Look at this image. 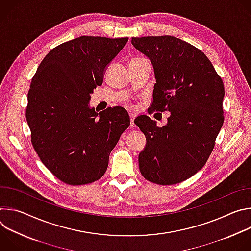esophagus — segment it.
<instances>
[{
    "instance_id": "1",
    "label": "esophagus",
    "mask_w": 251,
    "mask_h": 251,
    "mask_svg": "<svg viewBox=\"0 0 251 251\" xmlns=\"http://www.w3.org/2000/svg\"><path fill=\"white\" fill-rule=\"evenodd\" d=\"M129 115H130V118H131V127H136V125H135V123H134V119H135V117H136V114L131 112Z\"/></svg>"
}]
</instances>
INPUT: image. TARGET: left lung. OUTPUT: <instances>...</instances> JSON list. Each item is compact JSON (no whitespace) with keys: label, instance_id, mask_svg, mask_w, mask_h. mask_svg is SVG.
Returning a JSON list of instances; mask_svg holds the SVG:
<instances>
[{"label":"left lung","instance_id":"obj_1","mask_svg":"<svg viewBox=\"0 0 251 251\" xmlns=\"http://www.w3.org/2000/svg\"><path fill=\"white\" fill-rule=\"evenodd\" d=\"M132 45L151 61L156 78L152 111H169L163 127L147 115L134 122L146 136L139 169L158 185L186 181L206 163L224 123L222 78L194 46L172 35L132 38Z\"/></svg>","mask_w":251,"mask_h":251}]
</instances>
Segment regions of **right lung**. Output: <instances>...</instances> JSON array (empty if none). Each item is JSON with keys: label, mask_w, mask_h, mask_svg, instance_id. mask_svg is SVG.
Here are the masks:
<instances>
[{"label": "right lung", "mask_w": 251, "mask_h": 251, "mask_svg": "<svg viewBox=\"0 0 251 251\" xmlns=\"http://www.w3.org/2000/svg\"><path fill=\"white\" fill-rule=\"evenodd\" d=\"M128 38L83 37L52 49L39 65L27 93L25 117L43 164L67 185L93 183L105 174L109 154L130 117L116 106H89L106 68Z\"/></svg>", "instance_id": "1"}]
</instances>
